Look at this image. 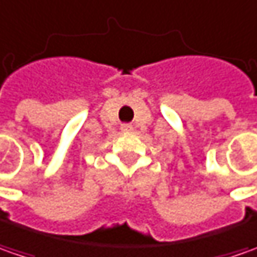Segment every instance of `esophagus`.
Masks as SVG:
<instances>
[{"label": "esophagus", "instance_id": "obj_1", "mask_svg": "<svg viewBox=\"0 0 257 257\" xmlns=\"http://www.w3.org/2000/svg\"><path fill=\"white\" fill-rule=\"evenodd\" d=\"M120 128H122L123 132H129V131H132V125H129V123H123Z\"/></svg>", "mask_w": 257, "mask_h": 257}]
</instances>
